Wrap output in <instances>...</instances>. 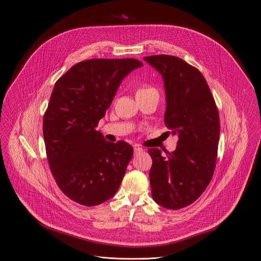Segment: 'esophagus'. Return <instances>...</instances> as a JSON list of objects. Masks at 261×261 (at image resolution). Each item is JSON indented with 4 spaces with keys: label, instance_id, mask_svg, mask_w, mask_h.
<instances>
[{
    "label": "esophagus",
    "instance_id": "obj_1",
    "mask_svg": "<svg viewBox=\"0 0 261 261\" xmlns=\"http://www.w3.org/2000/svg\"><path fill=\"white\" fill-rule=\"evenodd\" d=\"M141 152H143V148H141V147H135L134 148V153L135 154H138V153H141Z\"/></svg>",
    "mask_w": 261,
    "mask_h": 261
}]
</instances>
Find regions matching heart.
I'll return each mask as SVG.
<instances>
[{
    "instance_id": "heart-1",
    "label": "heart",
    "mask_w": 261,
    "mask_h": 261,
    "mask_svg": "<svg viewBox=\"0 0 261 261\" xmlns=\"http://www.w3.org/2000/svg\"><path fill=\"white\" fill-rule=\"evenodd\" d=\"M146 94H156L159 96V91L156 88H154L153 86L148 85V84H143L137 87L136 89V96H141V95H146Z\"/></svg>"
}]
</instances>
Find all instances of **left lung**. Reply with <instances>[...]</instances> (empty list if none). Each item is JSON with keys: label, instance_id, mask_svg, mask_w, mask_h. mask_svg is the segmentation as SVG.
Instances as JSON below:
<instances>
[{"label": "left lung", "instance_id": "left-lung-1", "mask_svg": "<svg viewBox=\"0 0 261 261\" xmlns=\"http://www.w3.org/2000/svg\"><path fill=\"white\" fill-rule=\"evenodd\" d=\"M164 79L165 124L178 136L175 151L148 150L155 202L169 210L193 203L210 184L217 160L219 113L207 83L197 68L167 55L144 58Z\"/></svg>", "mask_w": 261, "mask_h": 261}]
</instances>
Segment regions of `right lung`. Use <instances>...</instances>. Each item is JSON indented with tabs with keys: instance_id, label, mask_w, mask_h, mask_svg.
Returning a JSON list of instances; mask_svg holds the SVG:
<instances>
[{
	"instance_id": "obj_1",
	"label": "right lung",
	"mask_w": 261,
	"mask_h": 261,
	"mask_svg": "<svg viewBox=\"0 0 261 261\" xmlns=\"http://www.w3.org/2000/svg\"><path fill=\"white\" fill-rule=\"evenodd\" d=\"M143 66L136 59H91L73 65L56 83L43 119L52 176L71 200L93 206L110 199L125 176L133 148L110 143L96 130L120 82Z\"/></svg>"
}]
</instances>
